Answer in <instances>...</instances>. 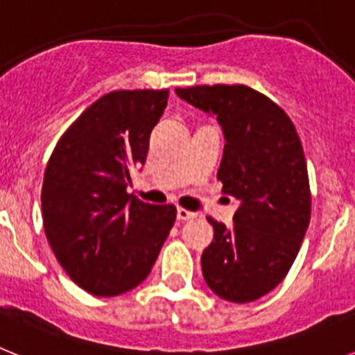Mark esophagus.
I'll list each match as a JSON object with an SVG mask.
<instances>
[{
	"label": "esophagus",
	"mask_w": 355,
	"mask_h": 355,
	"mask_svg": "<svg viewBox=\"0 0 355 355\" xmlns=\"http://www.w3.org/2000/svg\"><path fill=\"white\" fill-rule=\"evenodd\" d=\"M196 213L188 211V209L184 208H178V220L184 222V220H190V218H196Z\"/></svg>",
	"instance_id": "1"
}]
</instances>
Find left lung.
Instances as JSON below:
<instances>
[{"label": "left lung", "instance_id": "8db88e82", "mask_svg": "<svg viewBox=\"0 0 355 355\" xmlns=\"http://www.w3.org/2000/svg\"><path fill=\"white\" fill-rule=\"evenodd\" d=\"M175 94L216 115L225 135L216 180L240 202L233 225L215 229L200 265L213 293L245 304L274 290L290 272L311 218L302 142L270 97L247 85H197Z\"/></svg>", "mask_w": 355, "mask_h": 355}]
</instances>
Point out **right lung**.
<instances>
[{
	"mask_svg": "<svg viewBox=\"0 0 355 355\" xmlns=\"http://www.w3.org/2000/svg\"><path fill=\"white\" fill-rule=\"evenodd\" d=\"M168 90H114L56 142L42 183L44 231L56 259L85 291L115 297L149 275L175 222V206L131 197Z\"/></svg>",
	"mask_w": 355,
	"mask_h": 355,
	"instance_id": "right-lung-1",
	"label": "right lung"
}]
</instances>
